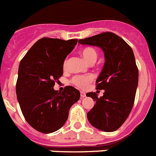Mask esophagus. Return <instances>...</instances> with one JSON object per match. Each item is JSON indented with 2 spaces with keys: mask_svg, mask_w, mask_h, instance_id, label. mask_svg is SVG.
<instances>
[{
  "mask_svg": "<svg viewBox=\"0 0 156 156\" xmlns=\"http://www.w3.org/2000/svg\"><path fill=\"white\" fill-rule=\"evenodd\" d=\"M85 96H86L85 93L83 92V91H80V97H81V98H84Z\"/></svg>",
  "mask_w": 156,
  "mask_h": 156,
  "instance_id": "1",
  "label": "esophagus"
}]
</instances>
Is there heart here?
<instances>
[{"label": "heart", "instance_id": "b5f03b06", "mask_svg": "<svg viewBox=\"0 0 156 156\" xmlns=\"http://www.w3.org/2000/svg\"><path fill=\"white\" fill-rule=\"evenodd\" d=\"M81 55L83 56V58L86 60V62H88L89 64H92L95 62L98 57L97 51L92 47H85L82 49L80 51ZM68 59H65L63 64L64 69L67 67ZM93 80L92 76H75L73 79L71 80V83L73 85H75L76 87L79 88H85L87 87L90 82Z\"/></svg>", "mask_w": 156, "mask_h": 156}]
</instances>
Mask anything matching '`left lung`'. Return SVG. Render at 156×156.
<instances>
[{
  "label": "left lung",
  "instance_id": "1",
  "mask_svg": "<svg viewBox=\"0 0 156 156\" xmlns=\"http://www.w3.org/2000/svg\"><path fill=\"white\" fill-rule=\"evenodd\" d=\"M79 43L99 46L106 59L96 80V89L105 91L100 98L95 92L87 93L95 102L87 113V119L98 129L115 131L126 122L135 100L139 72L133 51L125 40L112 32L80 39Z\"/></svg>",
  "mask_w": 156,
  "mask_h": 156
}]
</instances>
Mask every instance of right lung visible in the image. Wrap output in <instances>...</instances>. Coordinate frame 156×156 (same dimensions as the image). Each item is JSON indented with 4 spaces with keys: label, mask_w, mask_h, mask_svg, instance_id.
Masks as SVG:
<instances>
[{
    "label": "right lung",
    "mask_w": 156,
    "mask_h": 156,
    "mask_svg": "<svg viewBox=\"0 0 156 156\" xmlns=\"http://www.w3.org/2000/svg\"><path fill=\"white\" fill-rule=\"evenodd\" d=\"M78 40L44 37L31 46L21 60L16 81V95L23 115L32 128L50 133L63 126L69 109L80 94L72 86L62 92L54 89L63 75L65 58Z\"/></svg>",
    "instance_id": "1"
}]
</instances>
